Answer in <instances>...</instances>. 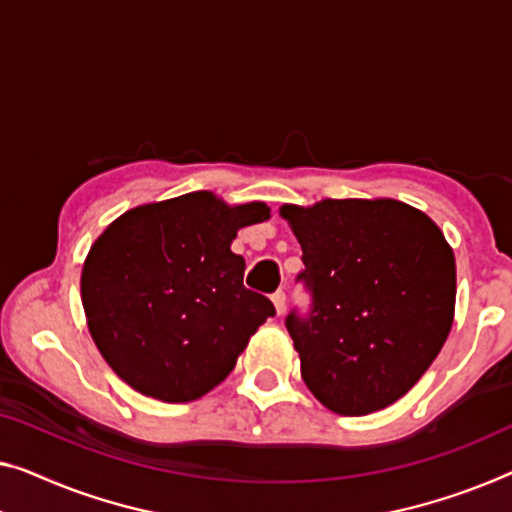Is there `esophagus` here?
Masks as SVG:
<instances>
[{
  "instance_id": "esophagus-1",
  "label": "esophagus",
  "mask_w": 512,
  "mask_h": 512,
  "mask_svg": "<svg viewBox=\"0 0 512 512\" xmlns=\"http://www.w3.org/2000/svg\"><path fill=\"white\" fill-rule=\"evenodd\" d=\"M271 301H273V305H276V312H278V315H282V312H285V305H287V296H285V292H282V289H278V292L271 296Z\"/></svg>"
}]
</instances>
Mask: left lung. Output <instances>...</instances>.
<instances>
[{
	"instance_id": "8db88e82",
	"label": "left lung",
	"mask_w": 512,
	"mask_h": 512,
	"mask_svg": "<svg viewBox=\"0 0 512 512\" xmlns=\"http://www.w3.org/2000/svg\"><path fill=\"white\" fill-rule=\"evenodd\" d=\"M308 317H287L301 377L326 409L365 416L425 375L455 317V255L423 211L388 200L285 204Z\"/></svg>"
}]
</instances>
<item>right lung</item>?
Returning a JSON list of instances; mask_svg holds the SVG:
<instances>
[{"mask_svg": "<svg viewBox=\"0 0 512 512\" xmlns=\"http://www.w3.org/2000/svg\"><path fill=\"white\" fill-rule=\"evenodd\" d=\"M264 202L230 204L209 190L142 204L105 227L82 266V305L98 352L135 391L193 402L234 370L266 319V296L243 287L232 253Z\"/></svg>", "mask_w": 512, "mask_h": 512, "instance_id": "add662e5", "label": "right lung"}]
</instances>
